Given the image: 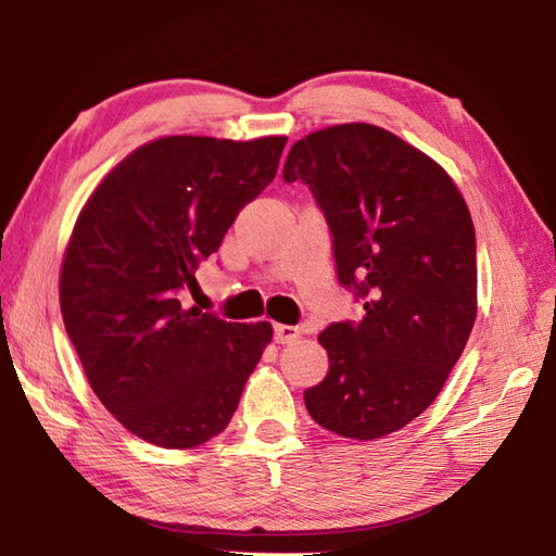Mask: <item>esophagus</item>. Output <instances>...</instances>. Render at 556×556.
<instances>
[{
  "instance_id": "34e87169",
  "label": "esophagus",
  "mask_w": 556,
  "mask_h": 556,
  "mask_svg": "<svg viewBox=\"0 0 556 556\" xmlns=\"http://www.w3.org/2000/svg\"><path fill=\"white\" fill-rule=\"evenodd\" d=\"M299 336H301V331L296 326H287V324L275 326V341L277 343H291V341H296Z\"/></svg>"
}]
</instances>
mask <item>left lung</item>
<instances>
[{
	"mask_svg": "<svg viewBox=\"0 0 556 556\" xmlns=\"http://www.w3.org/2000/svg\"><path fill=\"white\" fill-rule=\"evenodd\" d=\"M281 176L308 186L338 281L365 312L318 336L331 365L304 392L306 409L348 439L392 434L437 400L476 321L464 195L427 154L363 122L299 139Z\"/></svg>",
	"mask_w": 556,
	"mask_h": 556,
	"instance_id": "1",
	"label": "left lung"
}]
</instances>
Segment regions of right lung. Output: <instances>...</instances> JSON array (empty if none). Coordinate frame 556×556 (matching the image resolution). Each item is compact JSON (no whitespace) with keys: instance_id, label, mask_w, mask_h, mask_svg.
<instances>
[{"instance_id":"1","label":"right lung","mask_w":556,"mask_h":556,"mask_svg":"<svg viewBox=\"0 0 556 556\" xmlns=\"http://www.w3.org/2000/svg\"><path fill=\"white\" fill-rule=\"evenodd\" d=\"M287 137H164L105 176L75 223L61 314L92 392L139 439L193 448L230 425L271 326L184 306L195 269L277 174Z\"/></svg>"}]
</instances>
